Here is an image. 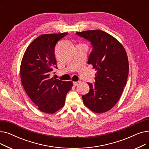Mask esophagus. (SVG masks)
Listing matches in <instances>:
<instances>
[{"label": "esophagus", "instance_id": "esophagus-1", "mask_svg": "<svg viewBox=\"0 0 149 149\" xmlns=\"http://www.w3.org/2000/svg\"><path fill=\"white\" fill-rule=\"evenodd\" d=\"M79 83H80V81H74V82H73V84L75 86H76L79 84Z\"/></svg>", "mask_w": 149, "mask_h": 149}]
</instances>
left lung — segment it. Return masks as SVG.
<instances>
[{
    "mask_svg": "<svg viewBox=\"0 0 149 149\" xmlns=\"http://www.w3.org/2000/svg\"><path fill=\"white\" fill-rule=\"evenodd\" d=\"M76 34L91 42L93 48L88 63L95 69L94 83H88L90 90L82 96L83 103L93 112L111 109L120 100L129 75V61L123 45L111 35L89 30Z\"/></svg>",
    "mask_w": 149,
    "mask_h": 149,
    "instance_id": "8db88e82",
    "label": "left lung"
}]
</instances>
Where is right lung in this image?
I'll use <instances>...</instances> for the list:
<instances>
[{"mask_svg": "<svg viewBox=\"0 0 149 149\" xmlns=\"http://www.w3.org/2000/svg\"><path fill=\"white\" fill-rule=\"evenodd\" d=\"M68 34H43L28 46L20 65L22 83L31 101L43 112L53 113L65 105L67 93L72 87V81L51 78L56 68L55 47L58 40Z\"/></svg>", "mask_w": 149, "mask_h": 149, "instance_id": "1", "label": "right lung"}]
</instances>
